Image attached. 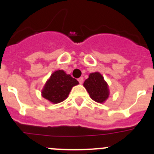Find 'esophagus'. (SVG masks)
Instances as JSON below:
<instances>
[{
	"instance_id": "1",
	"label": "esophagus",
	"mask_w": 154,
	"mask_h": 154,
	"mask_svg": "<svg viewBox=\"0 0 154 154\" xmlns=\"http://www.w3.org/2000/svg\"><path fill=\"white\" fill-rule=\"evenodd\" d=\"M83 80H84L83 77H80L79 79H78V81L79 82L80 84H82V82H83Z\"/></svg>"
}]
</instances>
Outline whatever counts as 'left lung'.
Returning a JSON list of instances; mask_svg holds the SVG:
<instances>
[{"instance_id": "obj_1", "label": "left lung", "mask_w": 154, "mask_h": 154, "mask_svg": "<svg viewBox=\"0 0 154 154\" xmlns=\"http://www.w3.org/2000/svg\"><path fill=\"white\" fill-rule=\"evenodd\" d=\"M84 87L89 92V96L96 103H103L109 96V89L103 76L98 72L90 73L89 78L83 83Z\"/></svg>"}]
</instances>
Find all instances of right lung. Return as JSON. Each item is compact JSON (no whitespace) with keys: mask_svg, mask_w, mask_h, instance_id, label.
Returning a JSON list of instances; mask_svg holds the SVG:
<instances>
[{"mask_svg":"<svg viewBox=\"0 0 154 154\" xmlns=\"http://www.w3.org/2000/svg\"><path fill=\"white\" fill-rule=\"evenodd\" d=\"M79 82L65 71L57 70L52 73L42 90V97L57 104L68 98L71 89L77 85Z\"/></svg>","mask_w":154,"mask_h":154,"instance_id":"obj_1","label":"right lung"}]
</instances>
